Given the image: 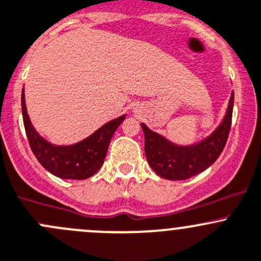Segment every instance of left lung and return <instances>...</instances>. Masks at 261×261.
Masks as SVG:
<instances>
[{
  "instance_id": "8db88e82",
  "label": "left lung",
  "mask_w": 261,
  "mask_h": 261,
  "mask_svg": "<svg viewBox=\"0 0 261 261\" xmlns=\"http://www.w3.org/2000/svg\"><path fill=\"white\" fill-rule=\"evenodd\" d=\"M233 91L229 96L226 114L216 129L200 141L177 144L162 134L149 129L144 123V152L147 162L159 176L167 180H185L204 171L218 159L231 128Z\"/></svg>"
}]
</instances>
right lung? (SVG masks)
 Returning <instances> with one entry per match:
<instances>
[{"mask_svg": "<svg viewBox=\"0 0 261 261\" xmlns=\"http://www.w3.org/2000/svg\"><path fill=\"white\" fill-rule=\"evenodd\" d=\"M21 109L25 132L33 153L44 169L62 179L84 180L96 174L104 164L113 134L125 119V114H123L105 123L77 143L57 146L43 138L33 127L25 104L24 89L21 92Z\"/></svg>", "mask_w": 261, "mask_h": 261, "instance_id": "1", "label": "right lung"}]
</instances>
